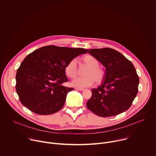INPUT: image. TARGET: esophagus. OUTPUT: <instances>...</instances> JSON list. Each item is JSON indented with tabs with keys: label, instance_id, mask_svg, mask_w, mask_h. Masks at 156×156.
<instances>
[{
	"label": "esophagus",
	"instance_id": "34e87169",
	"mask_svg": "<svg viewBox=\"0 0 156 156\" xmlns=\"http://www.w3.org/2000/svg\"><path fill=\"white\" fill-rule=\"evenodd\" d=\"M76 90H80V91H83L84 89L83 88H80V87H75Z\"/></svg>",
	"mask_w": 156,
	"mask_h": 156
}]
</instances>
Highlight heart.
<instances>
[{
  "label": "heart",
  "mask_w": 156,
  "mask_h": 156,
  "mask_svg": "<svg viewBox=\"0 0 156 156\" xmlns=\"http://www.w3.org/2000/svg\"><path fill=\"white\" fill-rule=\"evenodd\" d=\"M81 62L83 65L87 66L83 72L84 76L73 80L72 83V85L84 87L93 85L94 82L96 84H101L105 78V72L99 66L98 59L91 55H86L81 58ZM64 71L66 76L69 78H75L79 75L76 60L72 59L66 63Z\"/></svg>",
  "instance_id": "heart-1"
}]
</instances>
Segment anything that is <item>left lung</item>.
Masks as SVG:
<instances>
[{"label":"left lung","instance_id":"left-lung-1","mask_svg":"<svg viewBox=\"0 0 156 156\" xmlns=\"http://www.w3.org/2000/svg\"><path fill=\"white\" fill-rule=\"evenodd\" d=\"M105 67L102 85L92 89L86 103L89 110L102 117L119 115L127 110L138 91L139 77L133 63L119 52L111 48L89 51Z\"/></svg>","mask_w":156,"mask_h":156}]
</instances>
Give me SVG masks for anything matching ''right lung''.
Instances as JSON below:
<instances>
[{
    "mask_svg": "<svg viewBox=\"0 0 156 156\" xmlns=\"http://www.w3.org/2000/svg\"><path fill=\"white\" fill-rule=\"evenodd\" d=\"M87 51L51 45L28 54L16 75L15 88L21 103L39 115L58 112L63 107L68 93L73 90L62 85L69 81L65 66L70 60Z\"/></svg>",
    "mask_w": 156,
    "mask_h": 156,
    "instance_id": "1",
    "label": "right lung"
}]
</instances>
